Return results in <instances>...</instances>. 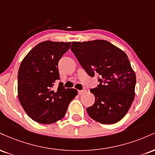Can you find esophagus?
I'll return each instance as SVG.
<instances>
[{
    "label": "esophagus",
    "instance_id": "esophagus-1",
    "mask_svg": "<svg viewBox=\"0 0 155 155\" xmlns=\"http://www.w3.org/2000/svg\"><path fill=\"white\" fill-rule=\"evenodd\" d=\"M86 92V90H79V91H78V93H79V95H81V94H83L84 92Z\"/></svg>",
    "mask_w": 155,
    "mask_h": 155
}]
</instances>
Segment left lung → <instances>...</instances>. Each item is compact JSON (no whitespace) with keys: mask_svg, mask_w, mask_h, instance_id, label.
<instances>
[{"mask_svg":"<svg viewBox=\"0 0 155 155\" xmlns=\"http://www.w3.org/2000/svg\"><path fill=\"white\" fill-rule=\"evenodd\" d=\"M71 49L80 65L100 82L90 92L94 104L87 108L89 116L101 124H114L127 113L135 97L136 74L127 54L105 40L72 42Z\"/></svg>","mask_w":155,"mask_h":155,"instance_id":"obj_1","label":"left lung"}]
</instances>
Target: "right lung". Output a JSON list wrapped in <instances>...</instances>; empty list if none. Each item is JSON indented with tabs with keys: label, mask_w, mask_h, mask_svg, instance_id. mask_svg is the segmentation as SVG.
<instances>
[{
	"label": "right lung",
	"mask_w": 155,
	"mask_h": 155,
	"mask_svg": "<svg viewBox=\"0 0 155 155\" xmlns=\"http://www.w3.org/2000/svg\"><path fill=\"white\" fill-rule=\"evenodd\" d=\"M71 42H41L25 57L18 71L19 101L33 120L41 124H52L61 120L69 104L77 95L75 89H65L59 84L58 62L70 49Z\"/></svg>",
	"instance_id": "add662e5"
}]
</instances>
